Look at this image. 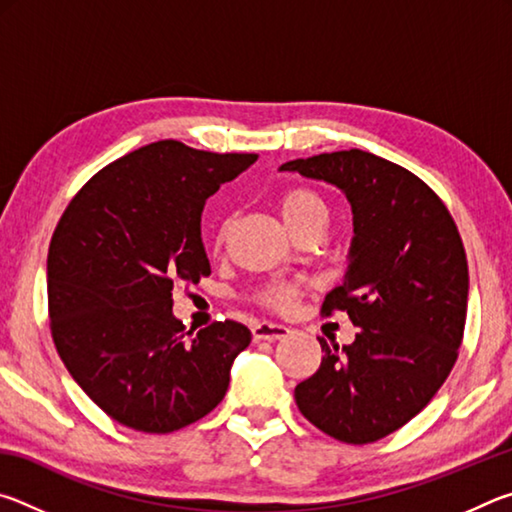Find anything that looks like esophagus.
<instances>
[{
  "mask_svg": "<svg viewBox=\"0 0 512 512\" xmlns=\"http://www.w3.org/2000/svg\"><path fill=\"white\" fill-rule=\"evenodd\" d=\"M291 332L287 325L280 323H268V320H262L253 327V339L255 341H280Z\"/></svg>",
  "mask_w": 512,
  "mask_h": 512,
  "instance_id": "34e87169",
  "label": "esophagus"
}]
</instances>
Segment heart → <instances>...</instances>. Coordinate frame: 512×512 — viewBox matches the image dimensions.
Masks as SVG:
<instances>
[{
	"label": "heart",
	"instance_id": "heart-1",
	"mask_svg": "<svg viewBox=\"0 0 512 512\" xmlns=\"http://www.w3.org/2000/svg\"><path fill=\"white\" fill-rule=\"evenodd\" d=\"M280 207L282 221L287 223V228L293 235H300L302 230L309 228H325L327 223V205L323 196L309 187H291L280 196L277 201ZM225 235H228V221L221 223L219 232H216V244H223ZM298 298V289L291 284H273L264 291V305L273 307L277 311H287L293 307V302Z\"/></svg>",
	"mask_w": 512,
	"mask_h": 512
}]
</instances>
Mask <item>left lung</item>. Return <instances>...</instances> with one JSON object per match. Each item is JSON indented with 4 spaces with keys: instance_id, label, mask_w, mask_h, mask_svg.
I'll list each match as a JSON object with an SVG mask.
<instances>
[{
    "instance_id": "left-lung-1",
    "label": "left lung",
    "mask_w": 512,
    "mask_h": 512,
    "mask_svg": "<svg viewBox=\"0 0 512 512\" xmlns=\"http://www.w3.org/2000/svg\"><path fill=\"white\" fill-rule=\"evenodd\" d=\"M280 171L339 187L354 237L341 287L323 314L345 311L350 345L296 386L300 413L341 443L366 445L415 418L452 372L467 314V259L445 203L400 164L368 151L320 153Z\"/></svg>"
}]
</instances>
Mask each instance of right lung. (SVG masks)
<instances>
[{
  "mask_svg": "<svg viewBox=\"0 0 512 512\" xmlns=\"http://www.w3.org/2000/svg\"><path fill=\"white\" fill-rule=\"evenodd\" d=\"M257 160L162 140L83 185L47 255L56 350L85 395L124 427L171 433L223 400L250 329L235 320L185 329L173 284L210 275L205 201Z\"/></svg>",
  "mask_w": 512,
  "mask_h": 512,
  "instance_id": "1",
  "label": "right lung"
}]
</instances>
